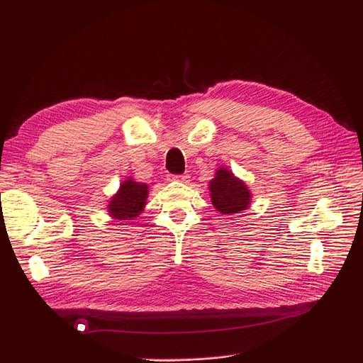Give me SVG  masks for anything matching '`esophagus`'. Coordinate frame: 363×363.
Listing matches in <instances>:
<instances>
[{"instance_id": "34e87169", "label": "esophagus", "mask_w": 363, "mask_h": 363, "mask_svg": "<svg viewBox=\"0 0 363 363\" xmlns=\"http://www.w3.org/2000/svg\"><path fill=\"white\" fill-rule=\"evenodd\" d=\"M168 179L169 180H179V182H188L189 175L188 174H169Z\"/></svg>"}]
</instances>
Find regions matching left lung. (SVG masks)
<instances>
[{
	"label": "left lung",
	"mask_w": 363,
	"mask_h": 363,
	"mask_svg": "<svg viewBox=\"0 0 363 363\" xmlns=\"http://www.w3.org/2000/svg\"><path fill=\"white\" fill-rule=\"evenodd\" d=\"M211 192L215 208L225 215L245 211L250 204L251 195L247 184L224 168L216 171V177L211 182Z\"/></svg>",
	"instance_id": "8db88e82"
}]
</instances>
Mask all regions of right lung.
<instances>
[{
	"label": "right lung",
	"mask_w": 363,
	"mask_h": 363,
	"mask_svg": "<svg viewBox=\"0 0 363 363\" xmlns=\"http://www.w3.org/2000/svg\"><path fill=\"white\" fill-rule=\"evenodd\" d=\"M148 195V186L133 180H127L121 184L119 192L113 196L108 211L115 219L125 221V219L136 218L145 206Z\"/></svg>",
	"instance_id": "add662e5"
}]
</instances>
